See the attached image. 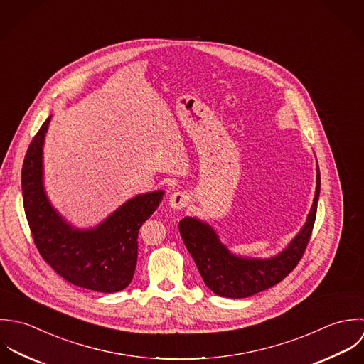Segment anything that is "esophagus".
Wrapping results in <instances>:
<instances>
[{
  "mask_svg": "<svg viewBox=\"0 0 364 364\" xmlns=\"http://www.w3.org/2000/svg\"><path fill=\"white\" fill-rule=\"evenodd\" d=\"M188 201H190V198H188V196H187L186 193L177 191V193L171 194V197H170V200H168V204H170V207L174 208V210H183V208L187 207Z\"/></svg>",
  "mask_w": 364,
  "mask_h": 364,
  "instance_id": "esophagus-1",
  "label": "esophagus"
}]
</instances>
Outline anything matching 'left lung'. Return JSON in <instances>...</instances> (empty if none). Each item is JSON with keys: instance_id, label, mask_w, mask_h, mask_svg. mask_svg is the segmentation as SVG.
Listing matches in <instances>:
<instances>
[{"instance_id": "left-lung-1", "label": "left lung", "mask_w": 364, "mask_h": 364, "mask_svg": "<svg viewBox=\"0 0 364 364\" xmlns=\"http://www.w3.org/2000/svg\"><path fill=\"white\" fill-rule=\"evenodd\" d=\"M319 191L321 174L316 166V190L306 222L290 245L270 259L236 256L220 243L217 232L208 223L191 217L181 219L180 235L207 287L220 296L245 298L267 290L286 279L301 260L309 242Z\"/></svg>"}]
</instances>
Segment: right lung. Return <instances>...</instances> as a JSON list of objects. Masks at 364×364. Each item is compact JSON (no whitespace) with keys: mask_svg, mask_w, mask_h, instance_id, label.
<instances>
[{"mask_svg":"<svg viewBox=\"0 0 364 364\" xmlns=\"http://www.w3.org/2000/svg\"><path fill=\"white\" fill-rule=\"evenodd\" d=\"M49 117L26 150L22 198L33 242L42 259L66 282L98 292L129 286L138 260V233L159 207L164 191L139 194L91 229H75L50 205L43 188L42 146Z\"/></svg>","mask_w":364,"mask_h":364,"instance_id":"right-lung-1","label":"right lung"}]
</instances>
